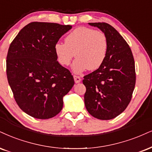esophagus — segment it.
I'll list each match as a JSON object with an SVG mask.
<instances>
[{"mask_svg":"<svg viewBox=\"0 0 152 152\" xmlns=\"http://www.w3.org/2000/svg\"><path fill=\"white\" fill-rule=\"evenodd\" d=\"M74 80H75V83H80V82H81V77H80V76H77V75H74Z\"/></svg>","mask_w":152,"mask_h":152,"instance_id":"1","label":"esophagus"}]
</instances>
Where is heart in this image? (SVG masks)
<instances>
[{
    "mask_svg": "<svg viewBox=\"0 0 152 152\" xmlns=\"http://www.w3.org/2000/svg\"><path fill=\"white\" fill-rule=\"evenodd\" d=\"M65 42H58L54 50L58 61L67 66L73 58L72 70L81 73L87 69L95 70L104 63L107 56L108 43L106 34L86 27H80L70 31L65 37Z\"/></svg>",
    "mask_w": 152,
    "mask_h": 152,
    "instance_id": "obj_1",
    "label": "heart"
}]
</instances>
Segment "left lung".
<instances>
[{
    "label": "left lung",
    "mask_w": 152,
    "mask_h": 152,
    "mask_svg": "<svg viewBox=\"0 0 152 152\" xmlns=\"http://www.w3.org/2000/svg\"><path fill=\"white\" fill-rule=\"evenodd\" d=\"M89 24L106 34L108 47L102 66L84 77L85 104L93 117L110 120L123 113L132 99L136 81L134 58L128 43L111 25Z\"/></svg>",
    "instance_id": "left-lung-1"
}]
</instances>
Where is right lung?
<instances>
[{"label": "right lung", "instance_id": "add662e5", "mask_svg": "<svg viewBox=\"0 0 152 152\" xmlns=\"http://www.w3.org/2000/svg\"><path fill=\"white\" fill-rule=\"evenodd\" d=\"M70 25L33 22L22 28L9 47L7 81L24 113L48 119L63 108L65 95L74 85L70 71L59 64L55 44Z\"/></svg>", "mask_w": 152, "mask_h": 152}]
</instances>
